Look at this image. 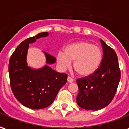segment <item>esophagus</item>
Masks as SVG:
<instances>
[{
	"mask_svg": "<svg viewBox=\"0 0 129 129\" xmlns=\"http://www.w3.org/2000/svg\"><path fill=\"white\" fill-rule=\"evenodd\" d=\"M67 80H68V81L69 82V83H72V82L73 81V79L71 78L70 77H68Z\"/></svg>",
	"mask_w": 129,
	"mask_h": 129,
	"instance_id": "obj_1",
	"label": "esophagus"
}]
</instances>
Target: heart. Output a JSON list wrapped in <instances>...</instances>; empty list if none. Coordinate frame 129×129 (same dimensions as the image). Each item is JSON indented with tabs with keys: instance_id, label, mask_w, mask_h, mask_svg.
Wrapping results in <instances>:
<instances>
[{
	"instance_id": "heart-1",
	"label": "heart",
	"mask_w": 129,
	"mask_h": 129,
	"mask_svg": "<svg viewBox=\"0 0 129 129\" xmlns=\"http://www.w3.org/2000/svg\"><path fill=\"white\" fill-rule=\"evenodd\" d=\"M73 68L79 75L86 77L95 73L102 61V52L97 45L88 41H79L67 45L63 52L56 55V62L61 69Z\"/></svg>"
}]
</instances>
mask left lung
<instances>
[{"mask_svg":"<svg viewBox=\"0 0 129 129\" xmlns=\"http://www.w3.org/2000/svg\"><path fill=\"white\" fill-rule=\"evenodd\" d=\"M100 41L103 58L99 68L92 75L77 79V103L86 110L97 111L108 105L115 97L121 77L116 52L103 40Z\"/></svg>","mask_w":129,"mask_h":129,"instance_id":"obj_1","label":"left lung"}]
</instances>
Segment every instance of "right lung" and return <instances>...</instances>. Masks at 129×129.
Returning <instances> with one entry per match:
<instances>
[{
    "label": "right lung",
    "mask_w": 129,
    "mask_h": 129,
    "mask_svg": "<svg viewBox=\"0 0 129 129\" xmlns=\"http://www.w3.org/2000/svg\"><path fill=\"white\" fill-rule=\"evenodd\" d=\"M48 35V32H41L24 40L16 48L9 61L10 86L13 94L23 105L32 109L50 106L67 81L66 73H57L48 66L39 70H32L27 66L29 43ZM45 54L48 63L56 61L54 56L47 52Z\"/></svg>",
    "instance_id": "add662e5"
}]
</instances>
